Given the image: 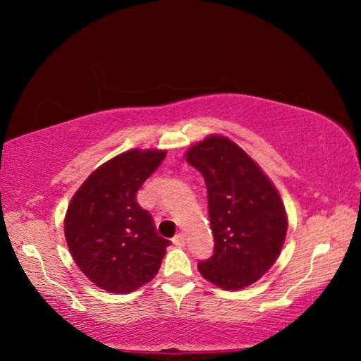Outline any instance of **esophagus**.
<instances>
[{
    "label": "esophagus",
    "mask_w": 361,
    "mask_h": 361,
    "mask_svg": "<svg viewBox=\"0 0 361 361\" xmlns=\"http://www.w3.org/2000/svg\"><path fill=\"white\" fill-rule=\"evenodd\" d=\"M172 242L175 243L176 247H183V245H185V235H183L181 232H178V234H176L172 239Z\"/></svg>",
    "instance_id": "1"
}]
</instances>
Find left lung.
<instances>
[{
	"label": "left lung",
	"mask_w": 361,
	"mask_h": 361,
	"mask_svg": "<svg viewBox=\"0 0 361 361\" xmlns=\"http://www.w3.org/2000/svg\"><path fill=\"white\" fill-rule=\"evenodd\" d=\"M209 191L213 255L197 267L212 283L240 290L271 269L286 228L279 192L253 159L224 137H209L188 151Z\"/></svg>",
	"instance_id": "1"
}]
</instances>
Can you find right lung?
Here are the masks:
<instances>
[{"instance_id": "1", "label": "right lung", "mask_w": 361, "mask_h": 361, "mask_svg": "<svg viewBox=\"0 0 361 361\" xmlns=\"http://www.w3.org/2000/svg\"><path fill=\"white\" fill-rule=\"evenodd\" d=\"M164 151H127L103 164L71 199L65 237L89 280L109 293H130L161 267L170 240L137 202L143 183L161 166Z\"/></svg>"}]
</instances>
